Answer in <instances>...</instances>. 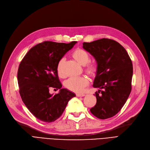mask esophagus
<instances>
[{
	"mask_svg": "<svg viewBox=\"0 0 150 150\" xmlns=\"http://www.w3.org/2000/svg\"><path fill=\"white\" fill-rule=\"evenodd\" d=\"M86 95L85 94H76V96L77 97H84Z\"/></svg>",
	"mask_w": 150,
	"mask_h": 150,
	"instance_id": "esophagus-1",
	"label": "esophagus"
}]
</instances>
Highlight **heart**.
<instances>
[{
  "label": "heart",
  "mask_w": 150,
  "mask_h": 150,
  "mask_svg": "<svg viewBox=\"0 0 150 150\" xmlns=\"http://www.w3.org/2000/svg\"><path fill=\"white\" fill-rule=\"evenodd\" d=\"M71 56L77 62L84 66V71L91 77H95L98 72V66L96 63H90V55L83 49L77 48L71 54ZM66 59L64 58H61L56 66V71L60 77L66 76L64 70V66ZM89 84V80L86 77H72L66 80L64 82V86L66 89L74 92H81L84 87Z\"/></svg>",
  "instance_id": "heart-1"
}]
</instances>
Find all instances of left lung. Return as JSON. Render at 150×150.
I'll list each match as a JSON object with an SVG mask.
<instances>
[{
	"mask_svg": "<svg viewBox=\"0 0 150 150\" xmlns=\"http://www.w3.org/2000/svg\"><path fill=\"white\" fill-rule=\"evenodd\" d=\"M82 47L94 56L98 66L93 87L100 89L95 92L97 102L91 112L98 118L107 119L122 109L130 96L132 60L125 49L113 40L102 38L84 42Z\"/></svg>",
	"mask_w": 150,
	"mask_h": 150,
	"instance_id": "1",
	"label": "left lung"
}]
</instances>
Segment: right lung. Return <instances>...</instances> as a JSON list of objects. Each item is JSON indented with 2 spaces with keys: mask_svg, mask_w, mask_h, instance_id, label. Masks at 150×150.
Returning <instances> with one entry per match:
<instances>
[{
  "mask_svg": "<svg viewBox=\"0 0 150 150\" xmlns=\"http://www.w3.org/2000/svg\"><path fill=\"white\" fill-rule=\"evenodd\" d=\"M76 43H40L31 48L20 62L17 73L20 95L29 111L41 121L57 120L69 100L76 96L69 90L61 89L56 66ZM51 88L59 89L60 92L51 95Z\"/></svg>",
  "mask_w": 150,
  "mask_h": 150,
  "instance_id": "1",
  "label": "right lung"
}]
</instances>
